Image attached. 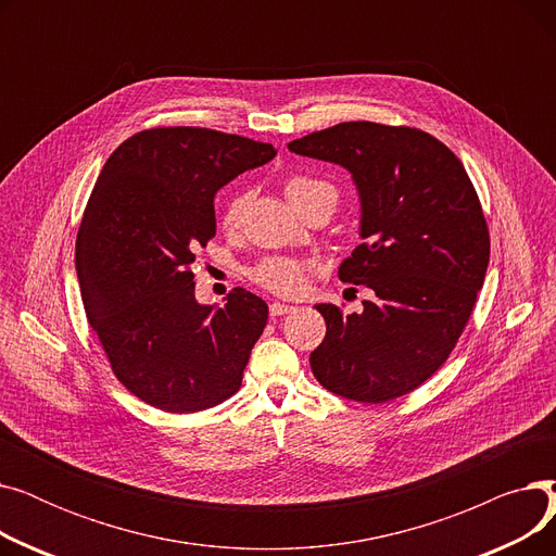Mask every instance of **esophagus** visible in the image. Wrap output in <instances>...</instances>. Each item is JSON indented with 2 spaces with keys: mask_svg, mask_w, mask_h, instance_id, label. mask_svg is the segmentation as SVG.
<instances>
[{
  "mask_svg": "<svg viewBox=\"0 0 556 556\" xmlns=\"http://www.w3.org/2000/svg\"><path fill=\"white\" fill-rule=\"evenodd\" d=\"M290 311H293V306H290V304H281V302H273V304H270V315H273V317L286 315V313H290Z\"/></svg>",
  "mask_w": 556,
  "mask_h": 556,
  "instance_id": "34e87169",
  "label": "esophagus"
}]
</instances>
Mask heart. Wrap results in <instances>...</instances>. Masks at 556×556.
I'll return each mask as SVG.
<instances>
[{
	"label": "heart",
	"instance_id": "b5f03b06",
	"mask_svg": "<svg viewBox=\"0 0 556 556\" xmlns=\"http://www.w3.org/2000/svg\"><path fill=\"white\" fill-rule=\"evenodd\" d=\"M283 193L300 214L315 202H331L333 210L338 202V191L333 185L317 178H308V175H290L283 182ZM245 204L248 195H237L227 202L223 214V225L227 229H233L241 223ZM250 275L256 283L273 290L277 295H298L306 286V266L302 261L288 256L263 258L261 263H256Z\"/></svg>",
	"mask_w": 556,
	"mask_h": 556
}]
</instances>
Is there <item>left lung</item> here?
<instances>
[{"label": "left lung", "mask_w": 556, "mask_h": 556, "mask_svg": "<svg viewBox=\"0 0 556 556\" xmlns=\"http://www.w3.org/2000/svg\"><path fill=\"white\" fill-rule=\"evenodd\" d=\"M288 151L352 173L363 243L340 279L367 286L363 313L315 304L327 336L311 369L329 392L386 403L419 388L462 336L489 266V229L462 162L432 135L344 122Z\"/></svg>", "instance_id": "8db88e82"}]
</instances>
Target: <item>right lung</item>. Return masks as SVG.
Returning a JSON list of instances; mask_svg holds the SVG:
<instances>
[{
    "instance_id": "add662e5",
    "label": "right lung",
    "mask_w": 556,
    "mask_h": 556,
    "mask_svg": "<svg viewBox=\"0 0 556 556\" xmlns=\"http://www.w3.org/2000/svg\"><path fill=\"white\" fill-rule=\"evenodd\" d=\"M275 155L178 126L132 135L103 164L76 239L80 298L114 376L160 410H207L241 388L268 304L245 288L200 304L191 263L216 233L218 189Z\"/></svg>"
}]
</instances>
